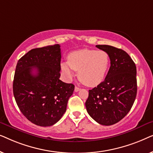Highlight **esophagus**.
<instances>
[{
  "instance_id": "1",
  "label": "esophagus",
  "mask_w": 153,
  "mask_h": 153,
  "mask_svg": "<svg viewBox=\"0 0 153 153\" xmlns=\"http://www.w3.org/2000/svg\"><path fill=\"white\" fill-rule=\"evenodd\" d=\"M81 90V88H79V87H77V86H75V88H74V91L75 92H78V91H79Z\"/></svg>"
}]
</instances>
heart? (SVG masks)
Returning <instances> with one entry per match:
<instances>
[{"label":"heart","mask_w":153,"mask_h":153,"mask_svg":"<svg viewBox=\"0 0 153 153\" xmlns=\"http://www.w3.org/2000/svg\"><path fill=\"white\" fill-rule=\"evenodd\" d=\"M111 65L109 54L104 51L83 49L68 54V61L60 63L62 74L68 79L78 71V77L84 84L95 86L105 79Z\"/></svg>","instance_id":"heart-1"}]
</instances>
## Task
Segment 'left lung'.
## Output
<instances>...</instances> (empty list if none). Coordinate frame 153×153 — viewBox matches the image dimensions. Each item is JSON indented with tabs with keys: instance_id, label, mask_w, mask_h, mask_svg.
Here are the masks:
<instances>
[{
	"instance_id": "1",
	"label": "left lung",
	"mask_w": 153,
	"mask_h": 153,
	"mask_svg": "<svg viewBox=\"0 0 153 153\" xmlns=\"http://www.w3.org/2000/svg\"><path fill=\"white\" fill-rule=\"evenodd\" d=\"M109 54L111 66L105 79L89 90L85 107L100 125L116 124L130 111L137 93V67L128 53L109 45H96Z\"/></svg>"
}]
</instances>
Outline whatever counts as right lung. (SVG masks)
Segmentation results:
<instances>
[{"instance_id": "obj_1", "label": "right lung", "mask_w": 153, "mask_h": 153, "mask_svg": "<svg viewBox=\"0 0 153 153\" xmlns=\"http://www.w3.org/2000/svg\"><path fill=\"white\" fill-rule=\"evenodd\" d=\"M59 45L31 49L16 64L13 93L21 112L33 124L51 126L65 112L74 85L60 80Z\"/></svg>"}]
</instances>
